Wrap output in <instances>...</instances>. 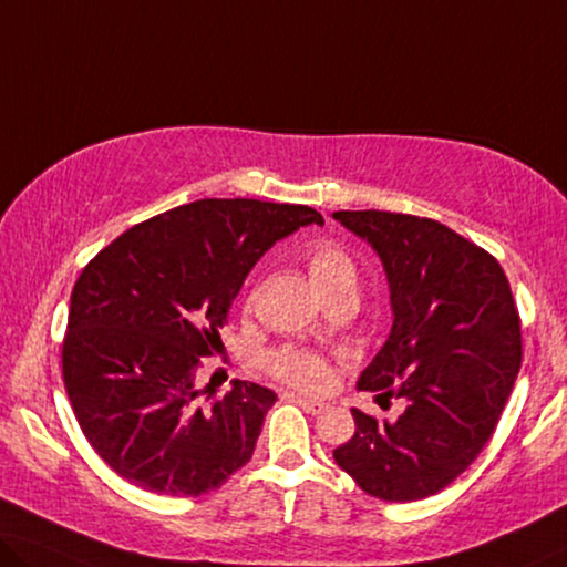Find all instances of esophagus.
I'll use <instances>...</instances> for the list:
<instances>
[{
    "mask_svg": "<svg viewBox=\"0 0 567 567\" xmlns=\"http://www.w3.org/2000/svg\"><path fill=\"white\" fill-rule=\"evenodd\" d=\"M290 400H292L295 404H300V408L306 410L308 415H320V412L326 410V404H323V402H318V400H308V396H300V394H290Z\"/></svg>",
    "mask_w": 567,
    "mask_h": 567,
    "instance_id": "obj_1",
    "label": "esophagus"
}]
</instances>
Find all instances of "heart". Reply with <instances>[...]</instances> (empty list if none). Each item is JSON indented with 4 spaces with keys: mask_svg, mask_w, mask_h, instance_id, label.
<instances>
[{
    "mask_svg": "<svg viewBox=\"0 0 567 567\" xmlns=\"http://www.w3.org/2000/svg\"><path fill=\"white\" fill-rule=\"evenodd\" d=\"M306 269L312 287L323 300L341 298V295H349V298H357L359 287V269L357 261L346 249L338 247L333 241H316L306 251ZM267 371L280 382L295 386V390L316 392L323 390L331 379V371L323 357L318 353L306 351V349H292V346H285V349H277L267 357Z\"/></svg>",
    "mask_w": 567,
    "mask_h": 567,
    "instance_id": "1",
    "label": "heart"
}]
</instances>
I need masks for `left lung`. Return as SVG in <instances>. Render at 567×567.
Listing matches in <instances>:
<instances>
[{
  "instance_id": "1",
  "label": "left lung",
  "mask_w": 567,
  "mask_h": 567,
  "mask_svg": "<svg viewBox=\"0 0 567 567\" xmlns=\"http://www.w3.org/2000/svg\"><path fill=\"white\" fill-rule=\"evenodd\" d=\"M382 259L392 331L359 390L400 396L396 420L353 412L333 458L367 494L417 502L466 471L492 437L522 367L519 312L488 251L433 218L336 210Z\"/></svg>"
}]
</instances>
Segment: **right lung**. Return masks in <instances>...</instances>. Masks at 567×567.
I'll return each instance as SVG.
<instances>
[{"label":"right lung","instance_id":"obj_1","mask_svg":"<svg viewBox=\"0 0 567 567\" xmlns=\"http://www.w3.org/2000/svg\"><path fill=\"white\" fill-rule=\"evenodd\" d=\"M316 208L203 198L132 226L83 267L71 292L63 382L91 447L130 484L200 496L249 463L277 394L236 382L208 402L203 357L257 259Z\"/></svg>","mask_w":567,"mask_h":567}]
</instances>
